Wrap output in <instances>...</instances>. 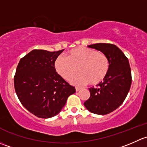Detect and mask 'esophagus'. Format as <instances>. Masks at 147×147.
Listing matches in <instances>:
<instances>
[{
    "label": "esophagus",
    "mask_w": 147,
    "mask_h": 147,
    "mask_svg": "<svg viewBox=\"0 0 147 147\" xmlns=\"http://www.w3.org/2000/svg\"><path fill=\"white\" fill-rule=\"evenodd\" d=\"M80 90H81V88L76 87V91H79Z\"/></svg>",
    "instance_id": "34e87169"
}]
</instances>
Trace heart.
I'll list each match as a JSON object with an SVG mask.
<instances>
[{"mask_svg": "<svg viewBox=\"0 0 147 147\" xmlns=\"http://www.w3.org/2000/svg\"><path fill=\"white\" fill-rule=\"evenodd\" d=\"M54 68L65 80L70 79L78 71V76L70 80L76 85L99 84L107 76L110 63L103 53L90 48H75L67 54L66 58L59 56L54 61Z\"/></svg>", "mask_w": 147, "mask_h": 147, "instance_id": "1", "label": "heart"}]
</instances>
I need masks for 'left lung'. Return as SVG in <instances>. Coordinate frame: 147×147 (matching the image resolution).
Here are the masks:
<instances>
[{
	"mask_svg": "<svg viewBox=\"0 0 147 147\" xmlns=\"http://www.w3.org/2000/svg\"><path fill=\"white\" fill-rule=\"evenodd\" d=\"M88 47L103 53L108 59L110 68L103 82L89 88L90 96L84 105L90 113L107 115L120 106L129 93L131 84L129 61L115 45L98 43Z\"/></svg>",
	"mask_w": 147,
	"mask_h": 147,
	"instance_id": "8db88e82",
	"label": "left lung"
}]
</instances>
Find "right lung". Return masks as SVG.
<instances>
[{
    "instance_id": "add662e5",
    "label": "right lung",
    "mask_w": 147,
    "mask_h": 147,
    "mask_svg": "<svg viewBox=\"0 0 147 147\" xmlns=\"http://www.w3.org/2000/svg\"><path fill=\"white\" fill-rule=\"evenodd\" d=\"M64 49H34L22 58L14 77L20 101L29 112L40 118L60 113L76 89L57 74L54 61Z\"/></svg>"
}]
</instances>
